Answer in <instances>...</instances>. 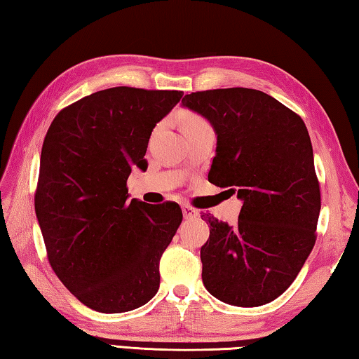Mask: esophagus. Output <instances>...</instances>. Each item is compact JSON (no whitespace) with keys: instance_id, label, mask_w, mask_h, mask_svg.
Masks as SVG:
<instances>
[{"instance_id":"obj_1","label":"esophagus","mask_w":359,"mask_h":359,"mask_svg":"<svg viewBox=\"0 0 359 359\" xmlns=\"http://www.w3.org/2000/svg\"><path fill=\"white\" fill-rule=\"evenodd\" d=\"M182 215H184V218H196L200 214H198V210L194 209L192 206H187V204H184V206H182Z\"/></svg>"}]
</instances>
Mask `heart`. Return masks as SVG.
<instances>
[{
  "label": "heart",
  "instance_id": "heart-1",
  "mask_svg": "<svg viewBox=\"0 0 359 359\" xmlns=\"http://www.w3.org/2000/svg\"><path fill=\"white\" fill-rule=\"evenodd\" d=\"M206 126H209V123L204 121L201 116H198V114L187 113V114H184V118H182V130H184V133H186V131H189V130L206 127Z\"/></svg>",
  "mask_w": 359,
  "mask_h": 359
}]
</instances>
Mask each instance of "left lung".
Segmentation results:
<instances>
[{"label":"left lung","instance_id":"left-lung-1","mask_svg":"<svg viewBox=\"0 0 359 359\" xmlns=\"http://www.w3.org/2000/svg\"><path fill=\"white\" fill-rule=\"evenodd\" d=\"M182 107L214 127L208 180L243 201L236 226L203 214V283L218 301L260 306L294 282L316 241L320 210L309 130L279 100L250 88L186 94Z\"/></svg>","mask_w":359,"mask_h":359}]
</instances>
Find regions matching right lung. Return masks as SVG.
I'll use <instances>...</instances> for the list:
<instances>
[{
    "label": "right lung",
    "instance_id": "obj_1",
    "mask_svg": "<svg viewBox=\"0 0 359 359\" xmlns=\"http://www.w3.org/2000/svg\"><path fill=\"white\" fill-rule=\"evenodd\" d=\"M182 91L116 86L58 113L43 142L35 214L58 279L88 309H139L159 288V260L182 222L177 203L128 201L156 123Z\"/></svg>",
    "mask_w": 359,
    "mask_h": 359
}]
</instances>
